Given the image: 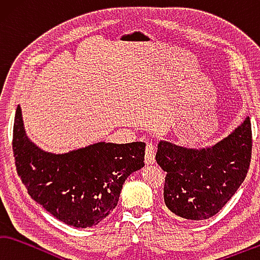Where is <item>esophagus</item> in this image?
<instances>
[{
  "mask_svg": "<svg viewBox=\"0 0 260 260\" xmlns=\"http://www.w3.org/2000/svg\"><path fill=\"white\" fill-rule=\"evenodd\" d=\"M155 162V146L153 144H147L145 149V163L147 166Z\"/></svg>",
  "mask_w": 260,
  "mask_h": 260,
  "instance_id": "esophagus-1",
  "label": "esophagus"
}]
</instances>
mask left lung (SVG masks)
Instances as JSON below:
<instances>
[{"label": "left lung", "mask_w": 260, "mask_h": 260, "mask_svg": "<svg viewBox=\"0 0 260 260\" xmlns=\"http://www.w3.org/2000/svg\"><path fill=\"white\" fill-rule=\"evenodd\" d=\"M251 149L249 116L226 138L209 147L188 148L160 140L155 158L167 172L163 188L167 208L189 220L215 216L245 179Z\"/></svg>", "instance_id": "left-lung-1"}]
</instances>
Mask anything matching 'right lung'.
I'll use <instances>...</instances> for the list:
<instances>
[{"label":"right lung","instance_id":"1","mask_svg":"<svg viewBox=\"0 0 260 260\" xmlns=\"http://www.w3.org/2000/svg\"><path fill=\"white\" fill-rule=\"evenodd\" d=\"M145 146L100 142L63 154L45 152L27 137L17 107L12 149L18 176L35 202L77 229L97 225L113 211L125 179L145 166Z\"/></svg>","mask_w":260,"mask_h":260}]
</instances>
